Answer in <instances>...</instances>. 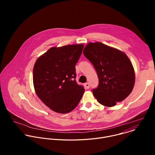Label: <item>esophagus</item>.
<instances>
[{"label":"esophagus","instance_id":"obj_1","mask_svg":"<svg viewBox=\"0 0 155 155\" xmlns=\"http://www.w3.org/2000/svg\"><path fill=\"white\" fill-rule=\"evenodd\" d=\"M84 87H85L86 89H89L90 87L89 83H86L84 84Z\"/></svg>","mask_w":155,"mask_h":155}]
</instances>
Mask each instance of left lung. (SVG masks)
<instances>
[{"label": "left lung", "mask_w": 155, "mask_h": 155, "mask_svg": "<svg viewBox=\"0 0 155 155\" xmlns=\"http://www.w3.org/2000/svg\"><path fill=\"white\" fill-rule=\"evenodd\" d=\"M83 54L97 72L99 83L93 94L101 104L114 107L130 94L135 84V72L126 53L96 41L88 43Z\"/></svg>", "instance_id": "obj_1"}]
</instances>
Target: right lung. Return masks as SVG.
<instances>
[{"label": "right lung", "mask_w": 155, "mask_h": 155, "mask_svg": "<svg viewBox=\"0 0 155 155\" xmlns=\"http://www.w3.org/2000/svg\"><path fill=\"white\" fill-rule=\"evenodd\" d=\"M83 47V44L53 47L35 62V92L55 112L67 114L72 111L84 94L83 86L75 80V68Z\"/></svg>", "instance_id": "obj_1"}]
</instances>
